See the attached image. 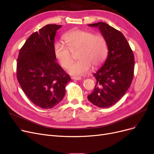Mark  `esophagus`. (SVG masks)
Listing matches in <instances>:
<instances>
[{
    "mask_svg": "<svg viewBox=\"0 0 154 154\" xmlns=\"http://www.w3.org/2000/svg\"><path fill=\"white\" fill-rule=\"evenodd\" d=\"M72 79H73V80H77V81H79V80H81V78L79 77H72Z\"/></svg>",
    "mask_w": 154,
    "mask_h": 154,
    "instance_id": "esophagus-1",
    "label": "esophagus"
}]
</instances>
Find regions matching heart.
Wrapping results in <instances>:
<instances>
[{
  "label": "heart",
  "instance_id": "1",
  "mask_svg": "<svg viewBox=\"0 0 154 154\" xmlns=\"http://www.w3.org/2000/svg\"><path fill=\"white\" fill-rule=\"evenodd\" d=\"M63 39L67 47L60 42H55L53 46L55 58L62 67L66 68L69 66L72 61V53L79 51V60L68 68L70 75H86L93 67L101 66L107 58L109 46L103 35L86 30H73L65 33Z\"/></svg>",
  "mask_w": 154,
  "mask_h": 154
}]
</instances>
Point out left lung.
<instances>
[{
	"instance_id": "left-lung-1",
	"label": "left lung",
	"mask_w": 154,
	"mask_h": 154,
	"mask_svg": "<svg viewBox=\"0 0 154 154\" xmlns=\"http://www.w3.org/2000/svg\"><path fill=\"white\" fill-rule=\"evenodd\" d=\"M88 26L99 28L107 41L109 54L103 66L93 74L96 83L88 99L98 107L108 108L120 100L131 84L134 75V54L120 31L104 22Z\"/></svg>"
}]
</instances>
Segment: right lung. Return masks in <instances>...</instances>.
<instances>
[{"mask_svg": "<svg viewBox=\"0 0 154 154\" xmlns=\"http://www.w3.org/2000/svg\"><path fill=\"white\" fill-rule=\"evenodd\" d=\"M61 26L47 25L32 33L18 57L16 75L20 86L34 105L44 109L60 103L71 80L54 54V38Z\"/></svg>", "mask_w": 154, "mask_h": 154, "instance_id": "add662e5", "label": "right lung"}]
</instances>
